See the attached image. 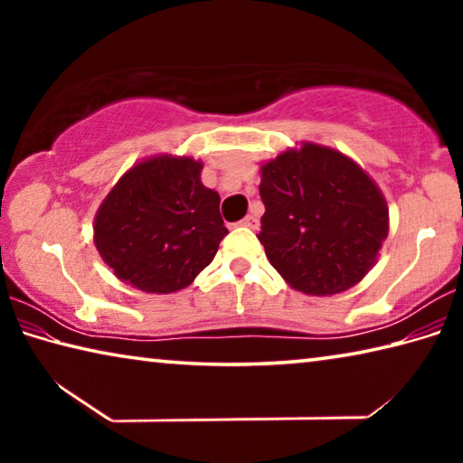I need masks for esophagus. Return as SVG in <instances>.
Instances as JSON below:
<instances>
[{
    "instance_id": "esophagus-1",
    "label": "esophagus",
    "mask_w": 463,
    "mask_h": 463,
    "mask_svg": "<svg viewBox=\"0 0 463 463\" xmlns=\"http://www.w3.org/2000/svg\"><path fill=\"white\" fill-rule=\"evenodd\" d=\"M241 226H247V229H255V226H257V216L255 214H247L241 221Z\"/></svg>"
}]
</instances>
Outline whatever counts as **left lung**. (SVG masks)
Listing matches in <instances>:
<instances>
[{"label": "left lung", "mask_w": 463, "mask_h": 463, "mask_svg": "<svg viewBox=\"0 0 463 463\" xmlns=\"http://www.w3.org/2000/svg\"><path fill=\"white\" fill-rule=\"evenodd\" d=\"M261 232L269 263L310 296L354 288L388 237V206L373 179L323 145L302 143L261 165Z\"/></svg>", "instance_id": "1"}]
</instances>
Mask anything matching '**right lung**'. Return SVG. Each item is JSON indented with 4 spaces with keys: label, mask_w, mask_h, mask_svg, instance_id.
Instances as JSON below:
<instances>
[{
    "label": "right lung",
    "mask_w": 463,
    "mask_h": 463,
    "mask_svg": "<svg viewBox=\"0 0 463 463\" xmlns=\"http://www.w3.org/2000/svg\"><path fill=\"white\" fill-rule=\"evenodd\" d=\"M202 167L192 156L156 155L118 179L93 221V242L116 278L140 292L171 294L214 260L229 231Z\"/></svg>",
    "instance_id": "1"
}]
</instances>
